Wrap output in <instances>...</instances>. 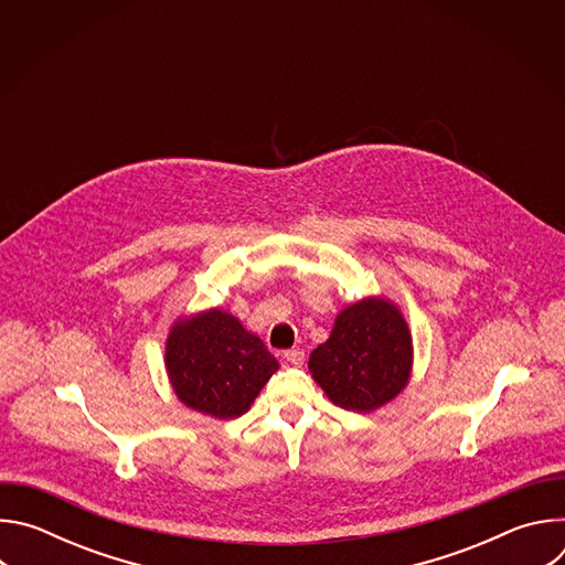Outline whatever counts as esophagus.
Segmentation results:
<instances>
[{
    "mask_svg": "<svg viewBox=\"0 0 565 565\" xmlns=\"http://www.w3.org/2000/svg\"><path fill=\"white\" fill-rule=\"evenodd\" d=\"M284 360L292 366H301L303 360H306V353H303V349H290V351L284 353Z\"/></svg>",
    "mask_w": 565,
    "mask_h": 565,
    "instance_id": "34e87169",
    "label": "esophagus"
}]
</instances>
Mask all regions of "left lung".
<instances>
[{"mask_svg":"<svg viewBox=\"0 0 565 565\" xmlns=\"http://www.w3.org/2000/svg\"><path fill=\"white\" fill-rule=\"evenodd\" d=\"M308 369L338 407L373 412L409 380L407 321L384 299L358 301L338 315L331 338L310 353Z\"/></svg>","mask_w":565,"mask_h":565,"instance_id":"8db88e82","label":"left lung"}]
</instances>
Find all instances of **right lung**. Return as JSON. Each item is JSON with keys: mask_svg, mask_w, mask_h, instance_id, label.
<instances>
[{"mask_svg": "<svg viewBox=\"0 0 565 565\" xmlns=\"http://www.w3.org/2000/svg\"><path fill=\"white\" fill-rule=\"evenodd\" d=\"M166 364L188 407L225 420L246 414L279 369L264 342L221 310L179 321L168 340Z\"/></svg>", "mask_w": 565, "mask_h": 565, "instance_id": "1", "label": "right lung"}]
</instances>
